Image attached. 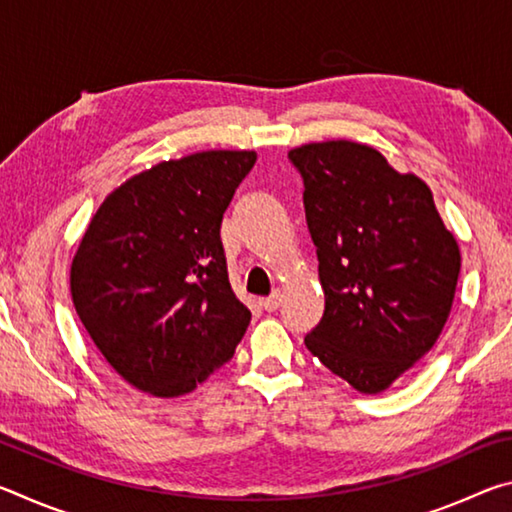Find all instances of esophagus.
I'll list each match as a JSON object with an SVG mask.
<instances>
[{
	"instance_id": "1",
	"label": "esophagus",
	"mask_w": 512,
	"mask_h": 512,
	"mask_svg": "<svg viewBox=\"0 0 512 512\" xmlns=\"http://www.w3.org/2000/svg\"><path fill=\"white\" fill-rule=\"evenodd\" d=\"M280 302H282L280 293H271V296H268V298L259 300V305H262L266 311H275L277 307H280Z\"/></svg>"
}]
</instances>
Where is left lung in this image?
<instances>
[{
    "label": "left lung",
    "instance_id": "obj_1",
    "mask_svg": "<svg viewBox=\"0 0 512 512\" xmlns=\"http://www.w3.org/2000/svg\"><path fill=\"white\" fill-rule=\"evenodd\" d=\"M289 160L305 183L325 314L305 345L359 393L386 391L427 354L452 311L461 250L424 180L368 144H302Z\"/></svg>",
    "mask_w": 512,
    "mask_h": 512
}]
</instances>
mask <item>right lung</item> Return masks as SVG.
I'll return each instance as SVG.
<instances>
[{
	"label": "right lung",
	"instance_id": "right-lung-1",
	"mask_svg": "<svg viewBox=\"0 0 512 512\" xmlns=\"http://www.w3.org/2000/svg\"><path fill=\"white\" fill-rule=\"evenodd\" d=\"M255 160V151H203L160 162L92 216L69 273L72 300L137 391L192 393L246 334L250 311L230 287L221 221Z\"/></svg>",
	"mask_w": 512,
	"mask_h": 512
}]
</instances>
